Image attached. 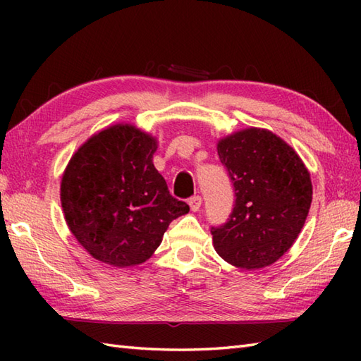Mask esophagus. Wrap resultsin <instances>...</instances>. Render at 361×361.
Returning a JSON list of instances; mask_svg holds the SVG:
<instances>
[{"label": "esophagus", "instance_id": "1", "mask_svg": "<svg viewBox=\"0 0 361 361\" xmlns=\"http://www.w3.org/2000/svg\"><path fill=\"white\" fill-rule=\"evenodd\" d=\"M189 206H190V209H192L194 212H197L198 209H200V206H202V197L200 195L190 197L189 198Z\"/></svg>", "mask_w": 361, "mask_h": 361}]
</instances>
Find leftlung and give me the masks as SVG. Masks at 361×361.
Returning <instances> with one entry per match:
<instances>
[{"instance_id": "8db88e82", "label": "left lung", "mask_w": 361, "mask_h": 361, "mask_svg": "<svg viewBox=\"0 0 361 361\" xmlns=\"http://www.w3.org/2000/svg\"><path fill=\"white\" fill-rule=\"evenodd\" d=\"M219 158L234 186V208L212 226L221 259L245 270L276 262L307 219L312 181L296 152L268 130L248 128L221 140Z\"/></svg>"}]
</instances>
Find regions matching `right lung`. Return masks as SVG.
Segmentation results:
<instances>
[{
    "label": "right lung",
    "mask_w": 361,
    "mask_h": 361,
    "mask_svg": "<svg viewBox=\"0 0 361 361\" xmlns=\"http://www.w3.org/2000/svg\"><path fill=\"white\" fill-rule=\"evenodd\" d=\"M157 141L132 126L99 132L74 153L62 178L66 224L94 259L142 264L172 220L189 212L153 166Z\"/></svg>",
    "instance_id": "add662e5"
}]
</instances>
